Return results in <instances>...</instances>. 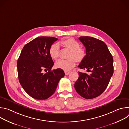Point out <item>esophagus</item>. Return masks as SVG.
Wrapping results in <instances>:
<instances>
[{"mask_svg":"<svg viewBox=\"0 0 129 129\" xmlns=\"http://www.w3.org/2000/svg\"><path fill=\"white\" fill-rule=\"evenodd\" d=\"M70 73V71H65V75H68L69 73Z\"/></svg>","mask_w":129,"mask_h":129,"instance_id":"esophagus-1","label":"esophagus"}]
</instances>
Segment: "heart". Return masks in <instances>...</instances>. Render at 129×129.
<instances>
[{"label":"heart","mask_w":129,"mask_h":129,"mask_svg":"<svg viewBox=\"0 0 129 129\" xmlns=\"http://www.w3.org/2000/svg\"><path fill=\"white\" fill-rule=\"evenodd\" d=\"M61 44L66 48L69 50L67 60H60L55 66L57 68L68 71L76 65V61L82 62L85 57V50L80 47V43L73 38H68L61 42ZM60 46L57 43L52 44L49 49V54L52 60H56L59 56Z\"/></svg>","instance_id":"obj_1"}]
</instances>
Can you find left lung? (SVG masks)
<instances>
[{"label": "left lung", "instance_id": "obj_1", "mask_svg": "<svg viewBox=\"0 0 129 129\" xmlns=\"http://www.w3.org/2000/svg\"><path fill=\"white\" fill-rule=\"evenodd\" d=\"M79 39L86 48V55L78 67L91 73L79 72L75 88L83 98L94 99L104 92L113 75V57L103 41L88 36Z\"/></svg>", "mask_w": 129, "mask_h": 129}]
</instances>
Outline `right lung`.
<instances>
[{
  "label": "right lung",
  "instance_id": "add662e5",
  "mask_svg": "<svg viewBox=\"0 0 129 129\" xmlns=\"http://www.w3.org/2000/svg\"><path fill=\"white\" fill-rule=\"evenodd\" d=\"M58 40L52 37H39L23 47L17 61L19 82L31 98L46 100L56 91L65 73L62 69L51 70L54 63L49 54L50 46ZM43 70H48L46 74Z\"/></svg>",
  "mask_w": 129,
  "mask_h": 129
}]
</instances>
